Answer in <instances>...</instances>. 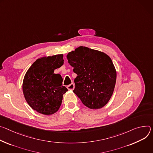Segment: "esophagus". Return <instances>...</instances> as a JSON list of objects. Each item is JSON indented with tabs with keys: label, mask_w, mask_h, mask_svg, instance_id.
<instances>
[{
	"label": "esophagus",
	"mask_w": 153,
	"mask_h": 153,
	"mask_svg": "<svg viewBox=\"0 0 153 153\" xmlns=\"http://www.w3.org/2000/svg\"><path fill=\"white\" fill-rule=\"evenodd\" d=\"M67 88L69 90H74L75 88V84L74 83H71L69 85H68Z\"/></svg>",
	"instance_id": "1"
}]
</instances>
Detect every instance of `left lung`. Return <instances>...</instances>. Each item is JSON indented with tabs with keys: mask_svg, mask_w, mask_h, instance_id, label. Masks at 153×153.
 <instances>
[{
	"mask_svg": "<svg viewBox=\"0 0 153 153\" xmlns=\"http://www.w3.org/2000/svg\"><path fill=\"white\" fill-rule=\"evenodd\" d=\"M67 58L77 74L73 92L90 109L104 107L112 95L117 78L111 58L103 52L80 46Z\"/></svg>",
	"mask_w": 153,
	"mask_h": 153,
	"instance_id": "obj_1",
	"label": "left lung"
}]
</instances>
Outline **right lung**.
Returning a JSON list of instances; mask_svg holds the SVG:
<instances>
[{
    "label": "right lung",
    "mask_w": 153,
    "mask_h": 153,
    "mask_svg": "<svg viewBox=\"0 0 153 153\" xmlns=\"http://www.w3.org/2000/svg\"><path fill=\"white\" fill-rule=\"evenodd\" d=\"M64 64L63 55L42 56L36 59L27 71L22 84L25 99L29 106L44 115H52L60 108L68 89L62 86V78L54 71Z\"/></svg>",
    "instance_id": "obj_1"
}]
</instances>
